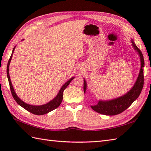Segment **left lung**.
<instances>
[{"mask_svg": "<svg viewBox=\"0 0 151 151\" xmlns=\"http://www.w3.org/2000/svg\"><path fill=\"white\" fill-rule=\"evenodd\" d=\"M131 41H132V45L134 49L137 52L140 58L141 68L136 81L133 87L124 95L119 97L111 99V100H99L97 104L91 106V108L93 110L99 114L106 115H115L122 113L136 100L142 92L144 84L143 67L145 66V63H144L142 51L136 45L133 40ZM86 89H87V82L85 78H84V93H86Z\"/></svg>", "mask_w": 151, "mask_h": 151, "instance_id": "obj_1", "label": "left lung"}]
</instances>
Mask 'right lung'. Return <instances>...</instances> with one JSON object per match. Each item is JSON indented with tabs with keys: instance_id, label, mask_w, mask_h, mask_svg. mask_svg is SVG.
Masks as SVG:
<instances>
[{
	"instance_id": "add662e5",
	"label": "right lung",
	"mask_w": 151,
	"mask_h": 151,
	"mask_svg": "<svg viewBox=\"0 0 151 151\" xmlns=\"http://www.w3.org/2000/svg\"><path fill=\"white\" fill-rule=\"evenodd\" d=\"M22 41H23V40H22ZM15 47H14V49L12 50V55L10 56V58H9L8 62V65H7V76H8V82H9V88H10L11 89V92L13 97L15 99V101L16 102L20 105L21 106H22L23 108H24L25 110H27V111H30V113L35 114V115H44L48 114L49 112L52 111L54 110H55L56 108L59 106L60 105L61 102L62 101L63 99V91L65 90V89L69 86L70 84V82H71L75 78V76L70 78L69 81H67L65 84H64L62 88H60V91L58 92V93L57 94V95L54 97L52 100H51L49 102H47V104H45L43 105H31L29 104H27L26 102H24V101H22L21 99H19V97L17 96V95L16 94V93L14 90V87H13L11 80H10V76H9V64H10L11 60L13 56V54H14V51L15 49Z\"/></svg>"
}]
</instances>
